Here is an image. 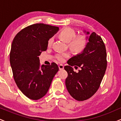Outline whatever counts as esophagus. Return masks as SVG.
<instances>
[{"label":"esophagus","mask_w":121,"mask_h":121,"mask_svg":"<svg viewBox=\"0 0 121 121\" xmlns=\"http://www.w3.org/2000/svg\"><path fill=\"white\" fill-rule=\"evenodd\" d=\"M64 67V65H62V64H60L59 65V68L60 70H62V69H63Z\"/></svg>","instance_id":"obj_1"}]
</instances>
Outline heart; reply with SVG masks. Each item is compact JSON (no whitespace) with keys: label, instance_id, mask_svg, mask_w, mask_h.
I'll return each mask as SVG.
<instances>
[{"label":"heart","instance_id":"heart-1","mask_svg":"<svg viewBox=\"0 0 121 121\" xmlns=\"http://www.w3.org/2000/svg\"><path fill=\"white\" fill-rule=\"evenodd\" d=\"M59 37L65 42H67L69 48L76 53H80L84 51L87 44V39L84 35L76 36V32L74 30L69 27L64 28L59 34ZM53 39L50 38L48 41V45H52ZM69 52L59 53L56 55V59L60 61H63L65 58L69 56Z\"/></svg>","mask_w":121,"mask_h":121}]
</instances>
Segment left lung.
Masks as SVG:
<instances>
[{
    "mask_svg": "<svg viewBox=\"0 0 121 121\" xmlns=\"http://www.w3.org/2000/svg\"><path fill=\"white\" fill-rule=\"evenodd\" d=\"M88 40L81 53L70 58L68 65L64 66L68 73L65 80L66 89L70 95L79 101L86 100L96 93L107 67L106 48L102 38L93 32ZM73 66L80 67L81 69L76 73Z\"/></svg>",
    "mask_w": 121,
    "mask_h": 121,
    "instance_id": "1",
    "label": "left lung"
}]
</instances>
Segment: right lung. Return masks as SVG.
Masks as SVG:
<instances>
[{"label": "right lung", "mask_w": 121, "mask_h": 121, "mask_svg": "<svg viewBox=\"0 0 121 121\" xmlns=\"http://www.w3.org/2000/svg\"><path fill=\"white\" fill-rule=\"evenodd\" d=\"M59 27L37 23L24 28L13 39L9 60L13 78L26 97L37 100L48 92L54 76L59 71L55 62L41 65L39 56L48 47V41Z\"/></svg>", "instance_id": "1"}]
</instances>
